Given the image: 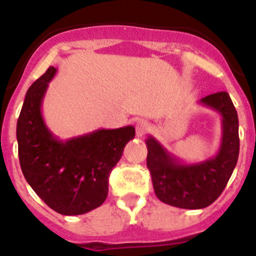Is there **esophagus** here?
<instances>
[{
	"instance_id": "34e87169",
	"label": "esophagus",
	"mask_w": 256,
	"mask_h": 256,
	"mask_svg": "<svg viewBox=\"0 0 256 256\" xmlns=\"http://www.w3.org/2000/svg\"><path fill=\"white\" fill-rule=\"evenodd\" d=\"M149 128H150V126H149V122L146 120H138L136 122V134H138V138H141V136H144L148 132Z\"/></svg>"
}]
</instances>
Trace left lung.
Listing matches in <instances>:
<instances>
[{
  "mask_svg": "<svg viewBox=\"0 0 256 256\" xmlns=\"http://www.w3.org/2000/svg\"><path fill=\"white\" fill-rule=\"evenodd\" d=\"M198 103L214 110L222 118V138L216 156L201 162L186 164L153 136L145 140L146 166L157 198L181 209H204L212 205L228 185L239 156L238 115L228 94H212Z\"/></svg>",
  "mask_w": 256,
  "mask_h": 256,
  "instance_id": "1",
  "label": "left lung"
}]
</instances>
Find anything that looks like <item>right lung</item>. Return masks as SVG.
Listing matches in <instances>:
<instances>
[{"instance_id": "add662e5", "label": "right lung", "mask_w": 256, "mask_h": 256, "mask_svg": "<svg viewBox=\"0 0 256 256\" xmlns=\"http://www.w3.org/2000/svg\"><path fill=\"white\" fill-rule=\"evenodd\" d=\"M55 67L36 79L24 96L17 122L22 173L36 196L63 216H79L99 208L107 198L108 177L122 158L134 126L98 130L59 140L42 116V102Z\"/></svg>"}]
</instances>
